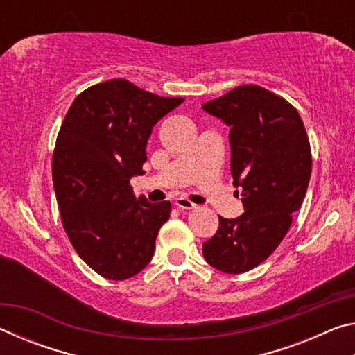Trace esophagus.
Segmentation results:
<instances>
[{
	"label": "esophagus",
	"mask_w": 355,
	"mask_h": 355,
	"mask_svg": "<svg viewBox=\"0 0 355 355\" xmlns=\"http://www.w3.org/2000/svg\"><path fill=\"white\" fill-rule=\"evenodd\" d=\"M175 205L178 208H182V209H194V208H197L196 203H192L189 199H186V197H178V199L175 200Z\"/></svg>",
	"instance_id": "esophagus-1"
}]
</instances>
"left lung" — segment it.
Here are the masks:
<instances>
[{"label":"left lung","instance_id":"left-lung-1","mask_svg":"<svg viewBox=\"0 0 355 355\" xmlns=\"http://www.w3.org/2000/svg\"><path fill=\"white\" fill-rule=\"evenodd\" d=\"M202 107L232 127V175L244 203L238 219L219 216L218 232L202 252L219 271L243 274L279 248L302 205L311 173L309 136L296 107L257 84Z\"/></svg>","mask_w":355,"mask_h":355}]
</instances>
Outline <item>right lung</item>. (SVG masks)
Listing matches in <instances>:
<instances>
[{
    "mask_svg": "<svg viewBox=\"0 0 355 355\" xmlns=\"http://www.w3.org/2000/svg\"><path fill=\"white\" fill-rule=\"evenodd\" d=\"M184 98L159 97L123 78L87 87L58 133L53 184L64 230L81 260L111 280H127L152 260L171 202L136 200L147 141Z\"/></svg>",
    "mask_w": 355,
    "mask_h": 355,
    "instance_id": "obj_1",
    "label": "right lung"
}]
</instances>
